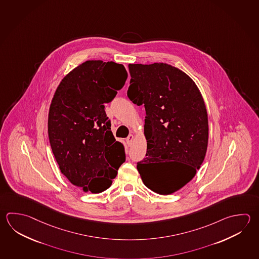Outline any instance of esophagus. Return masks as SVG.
Returning <instances> with one entry per match:
<instances>
[{
	"label": "esophagus",
	"mask_w": 259,
	"mask_h": 259,
	"mask_svg": "<svg viewBox=\"0 0 259 259\" xmlns=\"http://www.w3.org/2000/svg\"><path fill=\"white\" fill-rule=\"evenodd\" d=\"M133 139H134V136H133V135H129L126 138L127 144H128V145H130V144L132 143Z\"/></svg>",
	"instance_id": "esophagus-1"
}]
</instances>
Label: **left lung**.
Returning <instances> with one entry per match:
<instances>
[{
  "instance_id": "left-lung-1",
  "label": "left lung",
  "mask_w": 259,
  "mask_h": 259,
  "mask_svg": "<svg viewBox=\"0 0 259 259\" xmlns=\"http://www.w3.org/2000/svg\"><path fill=\"white\" fill-rule=\"evenodd\" d=\"M128 68L127 96L144 104L147 114V154L137 170L148 189L168 195L190 182L204 160L209 137L204 101L194 81L171 65Z\"/></svg>"
}]
</instances>
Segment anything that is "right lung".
I'll use <instances>...</instances> for the list:
<instances>
[{"mask_svg": "<svg viewBox=\"0 0 259 259\" xmlns=\"http://www.w3.org/2000/svg\"><path fill=\"white\" fill-rule=\"evenodd\" d=\"M122 64L88 60L61 80L49 112L51 149L64 176L84 191L100 193L112 185L125 161L124 147L111 131L104 103L123 87Z\"/></svg>", "mask_w": 259, "mask_h": 259, "instance_id": "1", "label": "right lung"}]
</instances>
